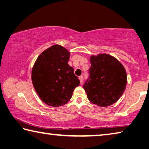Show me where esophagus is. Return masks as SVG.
Segmentation results:
<instances>
[{"label": "esophagus", "instance_id": "1", "mask_svg": "<svg viewBox=\"0 0 149 149\" xmlns=\"http://www.w3.org/2000/svg\"><path fill=\"white\" fill-rule=\"evenodd\" d=\"M79 80H80L81 84H82L83 82V75H81V76H79Z\"/></svg>", "mask_w": 149, "mask_h": 149}]
</instances>
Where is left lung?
Here are the masks:
<instances>
[{"mask_svg":"<svg viewBox=\"0 0 149 149\" xmlns=\"http://www.w3.org/2000/svg\"><path fill=\"white\" fill-rule=\"evenodd\" d=\"M91 64L89 76L83 86L88 99L101 107L115 104L126 88L124 68L115 58L106 54L92 56Z\"/></svg>","mask_w":149,"mask_h":149,"instance_id":"8db88e82","label":"left lung"}]
</instances>
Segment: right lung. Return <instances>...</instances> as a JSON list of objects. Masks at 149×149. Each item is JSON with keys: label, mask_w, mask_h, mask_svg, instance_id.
Masks as SVG:
<instances>
[{"label": "right lung", "mask_w": 149, "mask_h": 149, "mask_svg": "<svg viewBox=\"0 0 149 149\" xmlns=\"http://www.w3.org/2000/svg\"><path fill=\"white\" fill-rule=\"evenodd\" d=\"M70 53L54 45L38 56L32 70V81L38 95L45 104L53 107L63 105L72 98L80 81L68 65Z\"/></svg>", "instance_id": "obj_1"}]
</instances>
